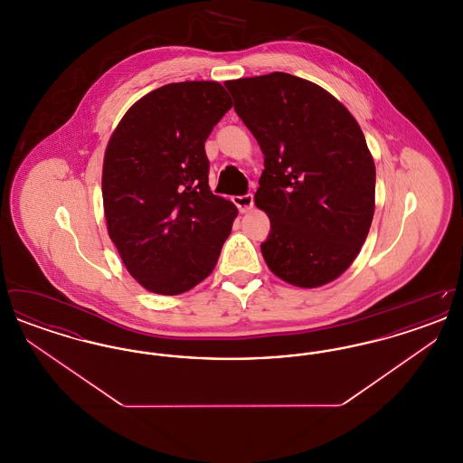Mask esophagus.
<instances>
[{
  "mask_svg": "<svg viewBox=\"0 0 463 463\" xmlns=\"http://www.w3.org/2000/svg\"><path fill=\"white\" fill-rule=\"evenodd\" d=\"M234 204L240 208L241 213H248L253 208V196L251 194H244V196H236L232 199Z\"/></svg>",
  "mask_w": 463,
  "mask_h": 463,
  "instance_id": "obj_1",
  "label": "esophagus"
}]
</instances>
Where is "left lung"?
<instances>
[{"instance_id":"8db88e82","label":"left lung","mask_w":463,"mask_h":463,"mask_svg":"<svg viewBox=\"0 0 463 463\" xmlns=\"http://www.w3.org/2000/svg\"><path fill=\"white\" fill-rule=\"evenodd\" d=\"M257 138L264 166L255 193L270 221L267 267L298 288L340 278L374 213V161L359 123L319 85L287 72L225 81Z\"/></svg>"}]
</instances>
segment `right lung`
Returning a JSON list of instances; mask_svg holds the SVG:
<instances>
[{
  "label": "right lung",
  "mask_w": 463,
  "mask_h": 463,
  "mask_svg": "<svg viewBox=\"0 0 463 463\" xmlns=\"http://www.w3.org/2000/svg\"><path fill=\"white\" fill-rule=\"evenodd\" d=\"M232 108L217 81L153 90L125 112L102 166L108 234L133 279L180 295L215 269L238 208L208 185L204 142Z\"/></svg>",
  "instance_id": "1"
}]
</instances>
